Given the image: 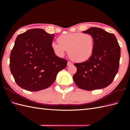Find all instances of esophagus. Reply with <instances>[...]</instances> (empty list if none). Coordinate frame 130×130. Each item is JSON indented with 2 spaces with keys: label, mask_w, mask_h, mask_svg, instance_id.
<instances>
[{
  "label": "esophagus",
  "mask_w": 130,
  "mask_h": 130,
  "mask_svg": "<svg viewBox=\"0 0 130 130\" xmlns=\"http://www.w3.org/2000/svg\"><path fill=\"white\" fill-rule=\"evenodd\" d=\"M72 64L73 63H71L70 61H68V63H67V65H68V67H69V66H71V65H72Z\"/></svg>",
  "instance_id": "1"
}]
</instances>
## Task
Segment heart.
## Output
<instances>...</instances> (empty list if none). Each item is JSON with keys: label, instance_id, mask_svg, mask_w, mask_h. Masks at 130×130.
I'll return each instance as SVG.
<instances>
[{"label": "heart", "instance_id": "heart-1", "mask_svg": "<svg viewBox=\"0 0 130 130\" xmlns=\"http://www.w3.org/2000/svg\"><path fill=\"white\" fill-rule=\"evenodd\" d=\"M57 42L59 43H52L55 53L63 56L68 51L70 59L76 62L89 60L94 49V39L89 34L76 32L62 35L57 38Z\"/></svg>", "mask_w": 130, "mask_h": 130}]
</instances>
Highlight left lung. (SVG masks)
Segmentation results:
<instances>
[{
    "mask_svg": "<svg viewBox=\"0 0 130 130\" xmlns=\"http://www.w3.org/2000/svg\"><path fill=\"white\" fill-rule=\"evenodd\" d=\"M83 32L93 36L94 49L89 60L74 64L77 71L74 81L79 88L86 90L106 88L111 84L119 69V44L114 34L98 27Z\"/></svg>",
    "mask_w": 130,
    "mask_h": 130,
    "instance_id": "left-lung-1",
    "label": "left lung"
}]
</instances>
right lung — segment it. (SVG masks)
<instances>
[{
	"label": "right lung",
	"mask_w": 130,
	"mask_h": 130,
	"mask_svg": "<svg viewBox=\"0 0 130 130\" xmlns=\"http://www.w3.org/2000/svg\"><path fill=\"white\" fill-rule=\"evenodd\" d=\"M54 34L40 28L29 29L16 38L10 55V69L17 84L36 92L49 87L68 61L52 48Z\"/></svg>",
	"instance_id": "add662e5"
}]
</instances>
